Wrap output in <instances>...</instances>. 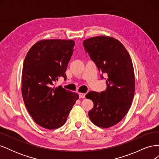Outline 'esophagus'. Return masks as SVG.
Segmentation results:
<instances>
[{"label": "esophagus", "mask_w": 159, "mask_h": 159, "mask_svg": "<svg viewBox=\"0 0 159 159\" xmlns=\"http://www.w3.org/2000/svg\"><path fill=\"white\" fill-rule=\"evenodd\" d=\"M79 97H80V98H85V94L83 93H79Z\"/></svg>", "instance_id": "esophagus-1"}]
</instances>
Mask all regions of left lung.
<instances>
[{"instance_id":"1","label":"left lung","mask_w":159,"mask_h":159,"mask_svg":"<svg viewBox=\"0 0 159 159\" xmlns=\"http://www.w3.org/2000/svg\"><path fill=\"white\" fill-rule=\"evenodd\" d=\"M84 46L99 71L107 75L105 91H89L85 96L94 104L89 117L96 126L109 128L121 121L131 107L135 91L133 62L125 46L112 37L90 38Z\"/></svg>"}]
</instances>
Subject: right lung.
Here are the masks:
<instances>
[{
    "mask_svg": "<svg viewBox=\"0 0 159 159\" xmlns=\"http://www.w3.org/2000/svg\"><path fill=\"white\" fill-rule=\"evenodd\" d=\"M72 40H42L28 52L22 72V95L25 106L38 125L57 129L66 123L79 95L61 86L54 87L65 72L74 52Z\"/></svg>",
    "mask_w": 159,
    "mask_h": 159,
    "instance_id": "obj_1",
    "label": "right lung"
}]
</instances>
